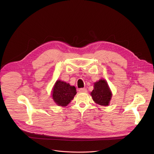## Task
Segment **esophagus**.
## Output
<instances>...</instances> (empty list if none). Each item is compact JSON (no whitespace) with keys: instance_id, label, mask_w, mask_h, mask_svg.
Here are the masks:
<instances>
[{"instance_id":"1","label":"esophagus","mask_w":154,"mask_h":154,"mask_svg":"<svg viewBox=\"0 0 154 154\" xmlns=\"http://www.w3.org/2000/svg\"><path fill=\"white\" fill-rule=\"evenodd\" d=\"M79 91L80 93H86L87 90H86V88H80V89H79Z\"/></svg>"}]
</instances>
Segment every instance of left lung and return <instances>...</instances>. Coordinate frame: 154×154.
I'll return each mask as SVG.
<instances>
[{
  "label": "left lung",
  "mask_w": 154,
  "mask_h": 154,
  "mask_svg": "<svg viewBox=\"0 0 154 154\" xmlns=\"http://www.w3.org/2000/svg\"><path fill=\"white\" fill-rule=\"evenodd\" d=\"M94 85V90L91 93L93 100L100 105L108 106L112 93L107 82L104 79H100Z\"/></svg>",
  "instance_id": "8db88e82"
}]
</instances>
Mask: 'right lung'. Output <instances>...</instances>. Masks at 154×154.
I'll return each instance as SVG.
<instances>
[{
	"label": "right lung",
	"instance_id": "right-lung-1",
	"mask_svg": "<svg viewBox=\"0 0 154 154\" xmlns=\"http://www.w3.org/2000/svg\"><path fill=\"white\" fill-rule=\"evenodd\" d=\"M77 94L74 86L61 80H57L52 90V98L54 102L61 106H67Z\"/></svg>",
	"mask_w": 154,
	"mask_h": 154
}]
</instances>
